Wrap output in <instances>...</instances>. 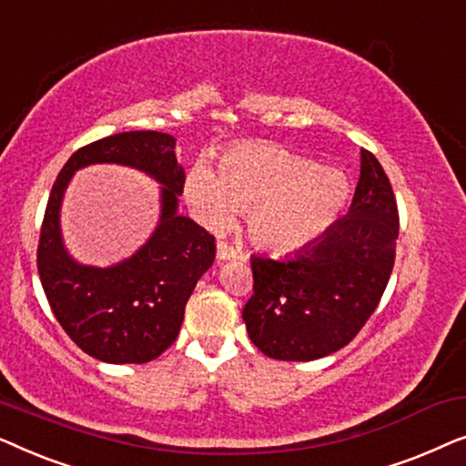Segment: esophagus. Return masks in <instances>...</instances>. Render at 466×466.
Returning a JSON list of instances; mask_svg holds the SVG:
<instances>
[{
    "label": "esophagus",
    "mask_w": 466,
    "mask_h": 466,
    "mask_svg": "<svg viewBox=\"0 0 466 466\" xmlns=\"http://www.w3.org/2000/svg\"><path fill=\"white\" fill-rule=\"evenodd\" d=\"M235 257H238V252H235L231 246H227V244H222V241H218V246H216V258H218V260H233Z\"/></svg>",
    "instance_id": "1"
}]
</instances>
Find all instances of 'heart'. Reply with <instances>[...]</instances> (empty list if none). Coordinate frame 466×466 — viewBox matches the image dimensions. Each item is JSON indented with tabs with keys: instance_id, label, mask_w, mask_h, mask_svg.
I'll return each instance as SVG.
<instances>
[{
	"instance_id": "heart-1",
	"label": "heart",
	"mask_w": 466,
	"mask_h": 466,
	"mask_svg": "<svg viewBox=\"0 0 466 466\" xmlns=\"http://www.w3.org/2000/svg\"><path fill=\"white\" fill-rule=\"evenodd\" d=\"M184 197L209 231L231 225L246 209L250 239L276 254L299 252L320 238L346 208L350 180L278 144H239L220 158L218 171L199 161L188 171Z\"/></svg>"
}]
</instances>
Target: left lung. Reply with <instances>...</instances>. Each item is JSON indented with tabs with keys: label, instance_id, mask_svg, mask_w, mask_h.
Returning a JSON list of instances; mask_svg holds the SVG:
<instances>
[{
	"label": "left lung",
	"instance_id": "obj_1",
	"mask_svg": "<svg viewBox=\"0 0 466 466\" xmlns=\"http://www.w3.org/2000/svg\"><path fill=\"white\" fill-rule=\"evenodd\" d=\"M399 209L378 158L360 150L348 214L286 258L252 257L248 335L276 360H316L354 339L384 295L394 265Z\"/></svg>",
	"mask_w": 466,
	"mask_h": 466
}]
</instances>
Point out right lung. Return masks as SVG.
Segmentation results:
<instances>
[{
    "instance_id": "1",
    "label": "right lung",
    "mask_w": 466,
    "mask_h": 466,
    "mask_svg": "<svg viewBox=\"0 0 466 466\" xmlns=\"http://www.w3.org/2000/svg\"><path fill=\"white\" fill-rule=\"evenodd\" d=\"M99 162L144 170L162 184L156 231L131 258L110 268L78 264L60 233L68 182L78 168ZM182 188L176 137L161 131L116 133L88 144L56 176L42 222L37 271L56 320L93 359L142 365L161 356L180 333L188 297L216 257L212 235L177 212Z\"/></svg>"
}]
</instances>
